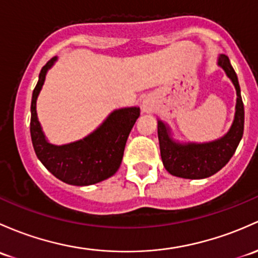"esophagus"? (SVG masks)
I'll list each match as a JSON object with an SVG mask.
<instances>
[{
  "instance_id": "1",
  "label": "esophagus",
  "mask_w": 258,
  "mask_h": 258,
  "mask_svg": "<svg viewBox=\"0 0 258 258\" xmlns=\"http://www.w3.org/2000/svg\"><path fill=\"white\" fill-rule=\"evenodd\" d=\"M141 107H142L143 112L151 113V112H153L154 110H156V102H154V100L152 99V97L146 96L145 99H143Z\"/></svg>"
}]
</instances>
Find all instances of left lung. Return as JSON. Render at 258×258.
Masks as SVG:
<instances>
[{
  "mask_svg": "<svg viewBox=\"0 0 258 258\" xmlns=\"http://www.w3.org/2000/svg\"><path fill=\"white\" fill-rule=\"evenodd\" d=\"M219 65L232 80L237 93L235 120L230 131L220 140L203 145H178L169 137L167 127L158 121V140L161 157L164 168L172 175L186 179H203L211 177L226 165L236 151L243 135L245 110L241 99L237 75L225 54L219 58Z\"/></svg>",
  "mask_w": 258,
  "mask_h": 258,
  "instance_id": "obj_1",
  "label": "left lung"
}]
</instances>
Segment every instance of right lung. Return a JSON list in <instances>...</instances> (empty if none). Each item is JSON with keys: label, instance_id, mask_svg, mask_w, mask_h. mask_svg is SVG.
I'll return each instance as SVG.
<instances>
[{"label": "right lung", "instance_id": "add662e5", "mask_svg": "<svg viewBox=\"0 0 258 258\" xmlns=\"http://www.w3.org/2000/svg\"><path fill=\"white\" fill-rule=\"evenodd\" d=\"M56 58L50 59L39 73L31 104V137L38 159L61 181L72 185H91L110 178L120 168L124 146L140 108L116 110L94 134L78 142L53 146L45 141L37 118L36 102L44 84L47 70Z\"/></svg>", "mask_w": 258, "mask_h": 258}]
</instances>
